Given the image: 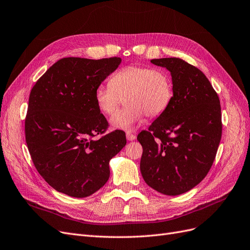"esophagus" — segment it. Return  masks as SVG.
<instances>
[{"instance_id": "esophagus-1", "label": "esophagus", "mask_w": 250, "mask_h": 250, "mask_svg": "<svg viewBox=\"0 0 250 250\" xmlns=\"http://www.w3.org/2000/svg\"><path fill=\"white\" fill-rule=\"evenodd\" d=\"M125 136H126V139L128 140V141H134L135 139H136V135H134V134H132V133H126L125 134Z\"/></svg>"}]
</instances>
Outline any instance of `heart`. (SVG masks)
<instances>
[{
  "instance_id": "obj_1",
  "label": "heart",
  "mask_w": 250,
  "mask_h": 250,
  "mask_svg": "<svg viewBox=\"0 0 250 250\" xmlns=\"http://www.w3.org/2000/svg\"><path fill=\"white\" fill-rule=\"evenodd\" d=\"M173 97L172 82L160 69L127 66L114 73L110 84H100L95 89L98 108L106 115H113L125 99L126 108L110 120L111 126L133 130L144 120L154 118L169 107Z\"/></svg>"
}]
</instances>
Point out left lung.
Wrapping results in <instances>:
<instances>
[{
	"instance_id": "obj_1",
	"label": "left lung",
	"mask_w": 250,
	"mask_h": 250,
	"mask_svg": "<svg viewBox=\"0 0 250 250\" xmlns=\"http://www.w3.org/2000/svg\"><path fill=\"white\" fill-rule=\"evenodd\" d=\"M150 62L171 73L173 97L148 131L138 135L140 171L151 188L178 196L198 186L213 164L223 128L220 103L198 68L177 58Z\"/></svg>"
}]
</instances>
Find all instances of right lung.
Segmentation results:
<instances>
[{
  "label": "right lung",
  "instance_id": "obj_1",
  "mask_svg": "<svg viewBox=\"0 0 250 250\" xmlns=\"http://www.w3.org/2000/svg\"><path fill=\"white\" fill-rule=\"evenodd\" d=\"M120 62V58H64L31 90L24 125L27 148L44 180L64 195L85 198L103 188L110 160L126 144L123 131L92 139L108 125L95 89Z\"/></svg>",
  "mask_w": 250,
  "mask_h": 250
}]
</instances>
